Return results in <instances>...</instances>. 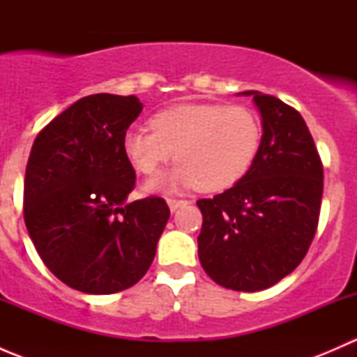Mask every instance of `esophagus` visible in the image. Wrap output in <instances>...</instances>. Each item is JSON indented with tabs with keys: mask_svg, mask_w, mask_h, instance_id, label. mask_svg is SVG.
<instances>
[{
	"mask_svg": "<svg viewBox=\"0 0 357 357\" xmlns=\"http://www.w3.org/2000/svg\"><path fill=\"white\" fill-rule=\"evenodd\" d=\"M186 204V200H179V199H167V205H169V208H171L172 212L176 211V208H179L181 207V205H185Z\"/></svg>",
	"mask_w": 357,
	"mask_h": 357,
	"instance_id": "34e87169",
	"label": "esophagus"
}]
</instances>
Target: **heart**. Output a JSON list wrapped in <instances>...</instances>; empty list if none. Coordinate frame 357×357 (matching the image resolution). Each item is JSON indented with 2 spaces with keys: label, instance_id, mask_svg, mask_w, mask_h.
Listing matches in <instances>:
<instances>
[{
  "label": "heart",
  "instance_id": "obj_1",
  "mask_svg": "<svg viewBox=\"0 0 357 357\" xmlns=\"http://www.w3.org/2000/svg\"><path fill=\"white\" fill-rule=\"evenodd\" d=\"M150 127L124 135L129 164L143 176H155L174 152L179 164L165 178L150 181L146 190L229 188L250 171L262 138L257 114L245 105L179 103L157 112Z\"/></svg>",
  "mask_w": 357,
  "mask_h": 357
}]
</instances>
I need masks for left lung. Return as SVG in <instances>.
Instances as JSON below:
<instances>
[{
    "label": "left lung",
    "mask_w": 357,
    "mask_h": 357,
    "mask_svg": "<svg viewBox=\"0 0 357 357\" xmlns=\"http://www.w3.org/2000/svg\"><path fill=\"white\" fill-rule=\"evenodd\" d=\"M262 139L250 171L225 193L197 202L199 259L218 285L264 290L290 275L311 247L323 197V164L294 107L259 91Z\"/></svg>",
    "instance_id": "1"
}]
</instances>
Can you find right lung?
I'll return each instance as SVG.
<instances>
[{
	"label": "right lung",
	"instance_id": "right-lung-1",
	"mask_svg": "<svg viewBox=\"0 0 357 357\" xmlns=\"http://www.w3.org/2000/svg\"><path fill=\"white\" fill-rule=\"evenodd\" d=\"M142 110L135 95L84 96L39 131L29 155V235L46 268L84 294L138 283L171 215L160 197L126 202L136 174L122 142Z\"/></svg>",
	"mask_w": 357,
	"mask_h": 357
}]
</instances>
